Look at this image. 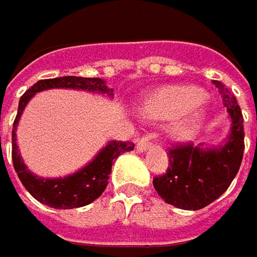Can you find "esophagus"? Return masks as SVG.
<instances>
[{
    "mask_svg": "<svg viewBox=\"0 0 257 257\" xmlns=\"http://www.w3.org/2000/svg\"><path fill=\"white\" fill-rule=\"evenodd\" d=\"M149 148H151V142H149V139H142V140H138V145H136L138 152H146Z\"/></svg>",
    "mask_w": 257,
    "mask_h": 257,
    "instance_id": "esophagus-1",
    "label": "esophagus"
}]
</instances>
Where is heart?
<instances>
[{
	"instance_id": "obj_1",
	"label": "heart",
	"mask_w": 257,
	"mask_h": 257,
	"mask_svg": "<svg viewBox=\"0 0 257 257\" xmlns=\"http://www.w3.org/2000/svg\"><path fill=\"white\" fill-rule=\"evenodd\" d=\"M205 93L193 86H170L148 96L140 105V111L148 118H176L171 125L173 136L181 140L196 133L202 112L194 106L203 101Z\"/></svg>"
}]
</instances>
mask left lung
<instances>
[{"label":"left lung","mask_w":257,"mask_h":257,"mask_svg":"<svg viewBox=\"0 0 257 257\" xmlns=\"http://www.w3.org/2000/svg\"><path fill=\"white\" fill-rule=\"evenodd\" d=\"M227 108L229 132L219 145L193 143L170 151V167L154 178L158 194L170 205L184 211H197L216 200L238 173L244 152L243 115L235 96L221 82H213Z\"/></svg>","instance_id":"1"}]
</instances>
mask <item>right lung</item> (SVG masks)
Listing matches in <instances>:
<instances>
[{
  "mask_svg": "<svg viewBox=\"0 0 257 257\" xmlns=\"http://www.w3.org/2000/svg\"><path fill=\"white\" fill-rule=\"evenodd\" d=\"M49 89H74V90H86L90 93L106 95L114 98V90L106 86L103 79L98 77H76V76H65L57 79H46L36 82L26 93L20 98L17 117L13 124V164L14 170L19 175L22 184L38 202L48 205L54 209H74L82 208L101 196L105 187L108 186V180L112 168V161L117 159L121 154L130 152L135 149L132 142H117L109 140L95 158L87 162L80 170L73 174L64 177H39L33 174L25 164L20 155L16 130L19 125L20 117L26 108L29 101L39 92Z\"/></svg>",
  "mask_w": 257,
  "mask_h": 257,
  "instance_id": "add662e5",
  "label": "right lung"
}]
</instances>
